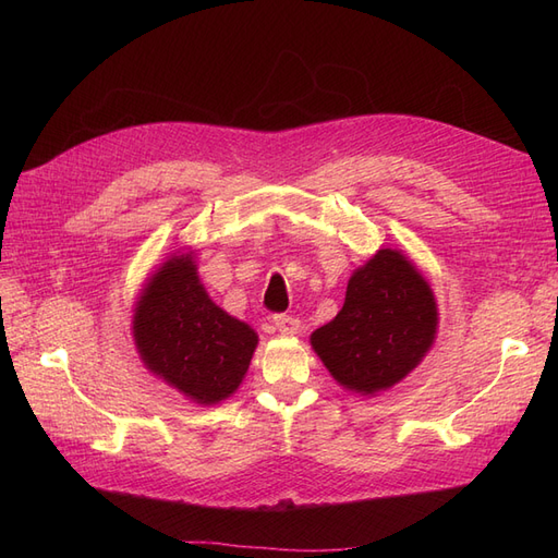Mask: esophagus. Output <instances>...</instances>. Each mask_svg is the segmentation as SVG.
Returning a JSON list of instances; mask_svg holds the SVG:
<instances>
[{"instance_id": "esophagus-1", "label": "esophagus", "mask_w": 558, "mask_h": 558, "mask_svg": "<svg viewBox=\"0 0 558 558\" xmlns=\"http://www.w3.org/2000/svg\"><path fill=\"white\" fill-rule=\"evenodd\" d=\"M275 326H277V330H279L281 335L291 337V335L298 332L300 320H298L295 316H291V314H275Z\"/></svg>"}]
</instances>
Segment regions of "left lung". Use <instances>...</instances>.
<instances>
[{
    "mask_svg": "<svg viewBox=\"0 0 558 558\" xmlns=\"http://www.w3.org/2000/svg\"><path fill=\"white\" fill-rule=\"evenodd\" d=\"M437 307L428 281L400 251L381 248L347 286L344 307L312 332V347L344 388H391L426 356Z\"/></svg>",
    "mask_w": 558,
    "mask_h": 558,
    "instance_id": "8db88e82",
    "label": "left lung"
}]
</instances>
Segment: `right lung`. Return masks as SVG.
Masks as SVG:
<instances>
[{
    "label": "right lung",
    "mask_w": 558,
    "mask_h": 558,
    "mask_svg": "<svg viewBox=\"0 0 558 558\" xmlns=\"http://www.w3.org/2000/svg\"><path fill=\"white\" fill-rule=\"evenodd\" d=\"M132 326L150 373L205 404L238 391L258 344L244 320L209 300L189 253L167 260L148 281Z\"/></svg>",
    "instance_id": "add662e5"
}]
</instances>
